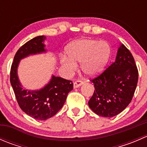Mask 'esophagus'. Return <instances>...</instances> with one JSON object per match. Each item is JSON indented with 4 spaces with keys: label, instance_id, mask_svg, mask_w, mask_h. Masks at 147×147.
<instances>
[{
    "label": "esophagus",
    "instance_id": "34e87169",
    "mask_svg": "<svg viewBox=\"0 0 147 147\" xmlns=\"http://www.w3.org/2000/svg\"><path fill=\"white\" fill-rule=\"evenodd\" d=\"M83 83L84 82L81 80H76L75 82H74V88H77V87H80Z\"/></svg>",
    "mask_w": 147,
    "mask_h": 147
}]
</instances>
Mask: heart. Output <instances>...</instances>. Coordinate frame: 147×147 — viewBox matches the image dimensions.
<instances>
[{"label": "heart", "mask_w": 147, "mask_h": 147, "mask_svg": "<svg viewBox=\"0 0 147 147\" xmlns=\"http://www.w3.org/2000/svg\"><path fill=\"white\" fill-rule=\"evenodd\" d=\"M67 56H62V66L68 73L77 68L76 63H80L83 73L94 77L105 69L111 56V47L106 41L94 39H81L69 44L66 48Z\"/></svg>", "instance_id": "b5f03b06"}]
</instances>
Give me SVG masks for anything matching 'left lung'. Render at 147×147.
<instances>
[{"instance_id":"8db88e82","label":"left lung","mask_w":147,"mask_h":147,"mask_svg":"<svg viewBox=\"0 0 147 147\" xmlns=\"http://www.w3.org/2000/svg\"><path fill=\"white\" fill-rule=\"evenodd\" d=\"M90 81L95 90L88 105L94 113L112 117L122 112L132 100L138 82V69L129 50L121 44L115 61Z\"/></svg>"}]
</instances>
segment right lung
<instances>
[{
  "label": "right lung",
  "instance_id": "1",
  "mask_svg": "<svg viewBox=\"0 0 147 147\" xmlns=\"http://www.w3.org/2000/svg\"><path fill=\"white\" fill-rule=\"evenodd\" d=\"M45 38L44 35L35 37L21 46L16 53L10 69V84L20 109L37 120H46L54 116L63 107L68 93L73 89L72 81L54 75L40 90L23 88L18 76L19 63L30 55L45 53Z\"/></svg>",
  "mask_w": 147,
  "mask_h": 147
}]
</instances>
